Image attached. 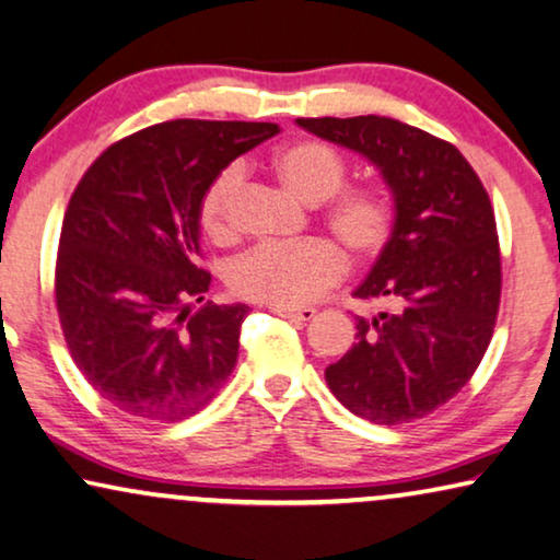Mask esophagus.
Instances as JSON below:
<instances>
[{"label":"esophagus","instance_id":"34e87169","mask_svg":"<svg viewBox=\"0 0 560 560\" xmlns=\"http://www.w3.org/2000/svg\"><path fill=\"white\" fill-rule=\"evenodd\" d=\"M273 314H279V317L291 319V322H310V319H314L317 310H312V306H302V310H291V306H273Z\"/></svg>","mask_w":560,"mask_h":560}]
</instances>
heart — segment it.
I'll use <instances>...</instances> for the list:
<instances>
[{
	"label": "heart",
	"mask_w": 560,
	"mask_h": 560,
	"mask_svg": "<svg viewBox=\"0 0 560 560\" xmlns=\"http://www.w3.org/2000/svg\"><path fill=\"white\" fill-rule=\"evenodd\" d=\"M273 175L304 202H325V223L337 241L358 258L381 254L393 233V200L381 187H352L339 192L348 179L342 154L325 141H291L273 154ZM241 185V167L220 170L200 200V225L210 238L231 235V200ZM348 258L335 243L304 238L294 243H258L241 254L228 269L235 294L273 306H302L340 281Z\"/></svg>",
	"instance_id": "1"
}]
</instances>
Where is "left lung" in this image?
I'll list each match as a JSON object with an SVG mask.
<instances>
[{"instance_id": "left-lung-1", "label": "left lung", "mask_w": 560, "mask_h": 560, "mask_svg": "<svg viewBox=\"0 0 560 560\" xmlns=\"http://www.w3.org/2000/svg\"><path fill=\"white\" fill-rule=\"evenodd\" d=\"M314 137L365 156L393 195V233L358 299L355 345L325 370L360 419L396 427L454 398L482 362L498 319L502 269L490 195L459 149L388 116L296 119Z\"/></svg>"}]
</instances>
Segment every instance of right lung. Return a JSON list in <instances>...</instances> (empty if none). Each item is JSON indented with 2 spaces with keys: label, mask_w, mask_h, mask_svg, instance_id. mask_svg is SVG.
I'll use <instances>...</instances> for the list:
<instances>
[{
  "label": "right lung",
  "mask_w": 560,
  "mask_h": 560,
  "mask_svg": "<svg viewBox=\"0 0 560 560\" xmlns=\"http://www.w3.org/2000/svg\"><path fill=\"white\" fill-rule=\"evenodd\" d=\"M277 124L177 119L116 141L91 164L62 218L55 304L70 358L124 413L183 421L238 360L246 304H200V200Z\"/></svg>",
  "instance_id": "1"
}]
</instances>
